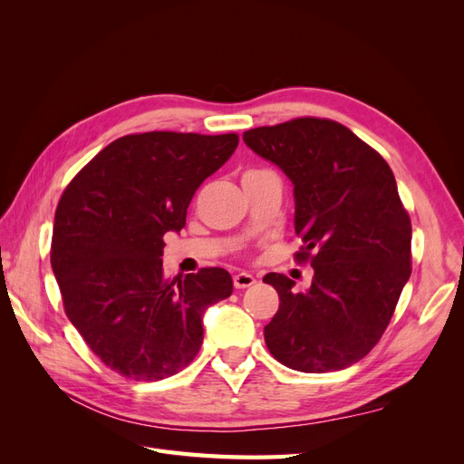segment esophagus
I'll use <instances>...</instances> for the list:
<instances>
[{"label": "esophagus", "mask_w": 464, "mask_h": 464, "mask_svg": "<svg viewBox=\"0 0 464 464\" xmlns=\"http://www.w3.org/2000/svg\"><path fill=\"white\" fill-rule=\"evenodd\" d=\"M256 285V276L249 275V273H237L234 275V286L236 288H247V286H254Z\"/></svg>", "instance_id": "obj_1"}]
</instances>
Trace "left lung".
<instances>
[{"mask_svg": "<svg viewBox=\"0 0 464 464\" xmlns=\"http://www.w3.org/2000/svg\"><path fill=\"white\" fill-rule=\"evenodd\" d=\"M244 141L294 184V259L314 283L269 273L278 312L265 327L269 353L286 368L325 373L353 366L382 339L412 273V224L385 159L343 123L294 118L247 130Z\"/></svg>", "mask_w": 464, "mask_h": 464, "instance_id": "obj_1", "label": "left lung"}]
</instances>
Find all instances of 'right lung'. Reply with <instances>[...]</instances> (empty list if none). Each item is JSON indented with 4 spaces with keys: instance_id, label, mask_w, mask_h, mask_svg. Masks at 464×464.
Listing matches in <instances>:
<instances>
[{
    "instance_id": "add662e5",
    "label": "right lung",
    "mask_w": 464,
    "mask_h": 464,
    "mask_svg": "<svg viewBox=\"0 0 464 464\" xmlns=\"http://www.w3.org/2000/svg\"><path fill=\"white\" fill-rule=\"evenodd\" d=\"M237 141V133L123 135L63 189L50 263L65 315L116 373L159 382L189 366L205 310L232 294L220 266L168 278L160 256L164 234L186 227L195 191Z\"/></svg>"
}]
</instances>
